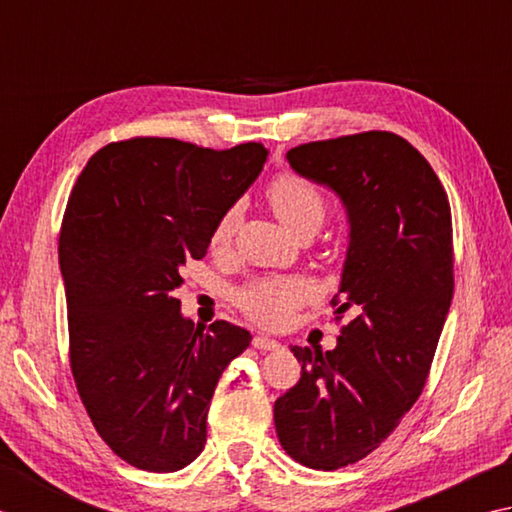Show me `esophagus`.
Returning <instances> with one entry per match:
<instances>
[{
  "mask_svg": "<svg viewBox=\"0 0 512 512\" xmlns=\"http://www.w3.org/2000/svg\"><path fill=\"white\" fill-rule=\"evenodd\" d=\"M252 344H254L256 349H260V351H276V349H280V342H276L274 338H267V336H256L252 340Z\"/></svg>",
  "mask_w": 512,
  "mask_h": 512,
  "instance_id": "34e87169",
  "label": "esophagus"
}]
</instances>
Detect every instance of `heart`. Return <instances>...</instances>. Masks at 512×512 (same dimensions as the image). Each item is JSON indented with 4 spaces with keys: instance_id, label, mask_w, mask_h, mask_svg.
<instances>
[{
    "instance_id": "b5f03b06",
    "label": "heart",
    "mask_w": 512,
    "mask_h": 512,
    "mask_svg": "<svg viewBox=\"0 0 512 512\" xmlns=\"http://www.w3.org/2000/svg\"><path fill=\"white\" fill-rule=\"evenodd\" d=\"M274 212L289 229L302 232L309 225H322L327 214V201L318 187L305 176L285 174L269 187ZM238 223V205L218 218L212 232V245L225 247L232 241ZM314 296V285L300 276H265L256 278L236 291V305L258 325L269 329L285 327L296 311Z\"/></svg>"
}]
</instances>
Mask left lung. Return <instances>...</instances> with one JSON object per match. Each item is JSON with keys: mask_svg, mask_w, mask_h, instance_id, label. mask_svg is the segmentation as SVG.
I'll use <instances>...</instances> for the list:
<instances>
[{"mask_svg": "<svg viewBox=\"0 0 512 512\" xmlns=\"http://www.w3.org/2000/svg\"><path fill=\"white\" fill-rule=\"evenodd\" d=\"M289 165L347 207L351 241L331 300L338 347H291L300 382L274 404L280 446L296 462L338 471L373 453L429 378L453 298V221L429 161L393 132L311 141Z\"/></svg>", "mask_w": 512, "mask_h": 512, "instance_id": "left-lung-1", "label": "left lung"}]
</instances>
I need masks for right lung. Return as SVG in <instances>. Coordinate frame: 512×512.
I'll return each mask as SVG.
<instances>
[{"label":"right lung","instance_id":"right-lung-1","mask_svg":"<svg viewBox=\"0 0 512 512\" xmlns=\"http://www.w3.org/2000/svg\"><path fill=\"white\" fill-rule=\"evenodd\" d=\"M265 159L263 143L134 137L101 148L70 192L59 265L72 378L101 440L143 471L196 460L216 382L252 342L225 320L194 327L174 289Z\"/></svg>","mask_w":512,"mask_h":512}]
</instances>
